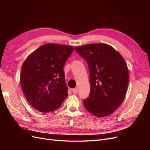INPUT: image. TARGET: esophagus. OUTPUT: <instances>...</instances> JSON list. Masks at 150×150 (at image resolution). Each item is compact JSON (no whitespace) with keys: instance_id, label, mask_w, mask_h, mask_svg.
Instances as JSON below:
<instances>
[{"instance_id":"esophagus-1","label":"esophagus","mask_w":150,"mask_h":150,"mask_svg":"<svg viewBox=\"0 0 150 150\" xmlns=\"http://www.w3.org/2000/svg\"><path fill=\"white\" fill-rule=\"evenodd\" d=\"M72 91L73 92L74 94H77V93H78V88H73V89H72Z\"/></svg>"}]
</instances>
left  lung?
<instances>
[{"mask_svg":"<svg viewBox=\"0 0 150 150\" xmlns=\"http://www.w3.org/2000/svg\"><path fill=\"white\" fill-rule=\"evenodd\" d=\"M88 64L90 94L84 100L85 108L98 117L110 115L126 95L129 74L119 52L106 44H89L74 47Z\"/></svg>","mask_w":150,"mask_h":150,"instance_id":"left-lung-1","label":"left lung"}]
</instances>
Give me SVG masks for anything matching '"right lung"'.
<instances>
[{
    "label": "right lung",
    "mask_w": 150,
    "mask_h": 150,
    "mask_svg": "<svg viewBox=\"0 0 150 150\" xmlns=\"http://www.w3.org/2000/svg\"><path fill=\"white\" fill-rule=\"evenodd\" d=\"M74 48L48 43L26 58L20 76L21 87L30 105L47 112L59 108L67 96L64 64Z\"/></svg>",
    "instance_id": "right-lung-1"
}]
</instances>
